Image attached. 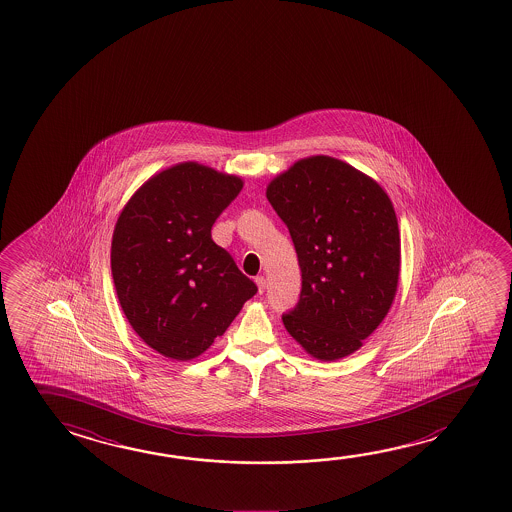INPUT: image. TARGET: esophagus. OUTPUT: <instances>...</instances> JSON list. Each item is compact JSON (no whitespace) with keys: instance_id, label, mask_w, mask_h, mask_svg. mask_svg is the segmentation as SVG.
Masks as SVG:
<instances>
[{"instance_id":"esophagus-1","label":"esophagus","mask_w":512,"mask_h":512,"mask_svg":"<svg viewBox=\"0 0 512 512\" xmlns=\"http://www.w3.org/2000/svg\"><path fill=\"white\" fill-rule=\"evenodd\" d=\"M255 284L259 287V293L262 295V293H264V289H266V278L260 275V277L255 278Z\"/></svg>"}]
</instances>
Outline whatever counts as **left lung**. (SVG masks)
<instances>
[{
    "label": "left lung",
    "mask_w": 512,
    "mask_h": 512,
    "mask_svg": "<svg viewBox=\"0 0 512 512\" xmlns=\"http://www.w3.org/2000/svg\"><path fill=\"white\" fill-rule=\"evenodd\" d=\"M266 198L286 223L302 271L300 300L282 314L284 327L313 358L349 356L394 302L401 237L392 201L370 176L323 154L278 174Z\"/></svg>",
    "instance_id": "8db88e82"
}]
</instances>
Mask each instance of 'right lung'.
<instances>
[{
  "instance_id": "1",
  "label": "right lung",
  "mask_w": 512,
  "mask_h": 512,
  "mask_svg": "<svg viewBox=\"0 0 512 512\" xmlns=\"http://www.w3.org/2000/svg\"><path fill=\"white\" fill-rule=\"evenodd\" d=\"M243 189L239 176L172 165L136 190L118 216L111 273L136 334L165 358H198L257 293L212 226Z\"/></svg>"
}]
</instances>
